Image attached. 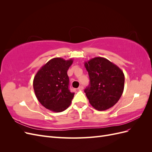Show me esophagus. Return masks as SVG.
Instances as JSON below:
<instances>
[{
    "mask_svg": "<svg viewBox=\"0 0 152 152\" xmlns=\"http://www.w3.org/2000/svg\"><path fill=\"white\" fill-rule=\"evenodd\" d=\"M84 89V87L82 86H79V87H78V89L79 90H82Z\"/></svg>",
    "mask_w": 152,
    "mask_h": 152,
    "instance_id": "34e87169",
    "label": "esophagus"
}]
</instances>
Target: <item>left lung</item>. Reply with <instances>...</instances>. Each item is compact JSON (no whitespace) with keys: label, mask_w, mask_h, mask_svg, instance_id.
I'll return each mask as SVG.
<instances>
[{"label":"left lung","mask_w":152,"mask_h":152,"mask_svg":"<svg viewBox=\"0 0 152 152\" xmlns=\"http://www.w3.org/2000/svg\"><path fill=\"white\" fill-rule=\"evenodd\" d=\"M90 84L84 92L92 107L99 111L112 107L121 98L125 77L121 69L102 57L86 61Z\"/></svg>","instance_id":"1"}]
</instances>
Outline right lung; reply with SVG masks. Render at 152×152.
<instances>
[{"label":"right lung","instance_id":"obj_1","mask_svg":"<svg viewBox=\"0 0 152 152\" xmlns=\"http://www.w3.org/2000/svg\"><path fill=\"white\" fill-rule=\"evenodd\" d=\"M72 63V59L53 58L36 73L33 82L34 92L45 108L61 112L70 105L74 93L69 89L67 71Z\"/></svg>","mask_w":152,"mask_h":152}]
</instances>
